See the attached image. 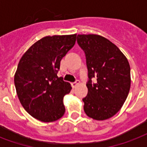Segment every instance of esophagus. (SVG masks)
Returning a JSON list of instances; mask_svg holds the SVG:
<instances>
[{"label": "esophagus", "instance_id": "34e87169", "mask_svg": "<svg viewBox=\"0 0 147 147\" xmlns=\"http://www.w3.org/2000/svg\"><path fill=\"white\" fill-rule=\"evenodd\" d=\"M78 84H79V81L77 80V81H76L75 82L71 83V86H72V88H76V86L78 85Z\"/></svg>", "mask_w": 147, "mask_h": 147}]
</instances>
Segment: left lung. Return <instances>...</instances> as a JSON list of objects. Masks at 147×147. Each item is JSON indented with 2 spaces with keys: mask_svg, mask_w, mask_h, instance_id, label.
Masks as SVG:
<instances>
[{
  "mask_svg": "<svg viewBox=\"0 0 147 147\" xmlns=\"http://www.w3.org/2000/svg\"><path fill=\"white\" fill-rule=\"evenodd\" d=\"M77 42L85 52L88 72L84 111L94 120H107L121 110L130 92L128 60L116 45L101 36L78 35Z\"/></svg>",
  "mask_w": 147,
  "mask_h": 147,
  "instance_id": "8db88e82",
  "label": "left lung"
}]
</instances>
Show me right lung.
<instances>
[{
    "mask_svg": "<svg viewBox=\"0 0 147 147\" xmlns=\"http://www.w3.org/2000/svg\"><path fill=\"white\" fill-rule=\"evenodd\" d=\"M76 40V34L46 36L32 45L20 60L14 76L17 96L27 113L39 121L53 122L64 115L63 98L71 87L57 72Z\"/></svg>",
    "mask_w": 147,
    "mask_h": 147,
    "instance_id": "right-lung-1",
    "label": "right lung"
}]
</instances>
